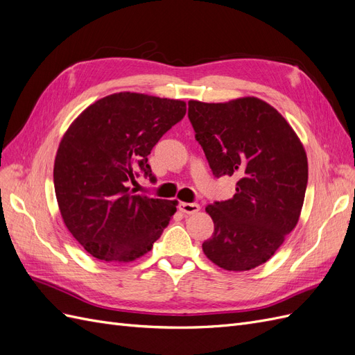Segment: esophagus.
Here are the masks:
<instances>
[{"label": "esophagus", "instance_id": "esophagus-1", "mask_svg": "<svg viewBox=\"0 0 355 355\" xmlns=\"http://www.w3.org/2000/svg\"><path fill=\"white\" fill-rule=\"evenodd\" d=\"M179 210L185 214H194L200 210L197 202H179Z\"/></svg>", "mask_w": 355, "mask_h": 355}]
</instances>
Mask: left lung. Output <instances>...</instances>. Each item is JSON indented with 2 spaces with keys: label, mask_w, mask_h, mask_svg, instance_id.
<instances>
[{
  "label": "left lung",
  "mask_w": 355,
  "mask_h": 355,
  "mask_svg": "<svg viewBox=\"0 0 355 355\" xmlns=\"http://www.w3.org/2000/svg\"><path fill=\"white\" fill-rule=\"evenodd\" d=\"M188 106L214 178L239 179L231 200L206 207L214 231L202 252L223 270L249 271L296 227L308 184L305 149L283 115L257 98Z\"/></svg>",
  "instance_id": "left-lung-1"
}]
</instances>
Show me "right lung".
I'll return each instance as SVG.
<instances>
[{"label": "right lung", "mask_w": 355, "mask_h": 355, "mask_svg": "<svg viewBox=\"0 0 355 355\" xmlns=\"http://www.w3.org/2000/svg\"><path fill=\"white\" fill-rule=\"evenodd\" d=\"M187 114V103L115 93L83 111L63 136L53 180L60 214L84 250L132 262L153 249L176 201L135 194L128 182L153 178L148 155Z\"/></svg>", "instance_id": "right-lung-1"}]
</instances>
